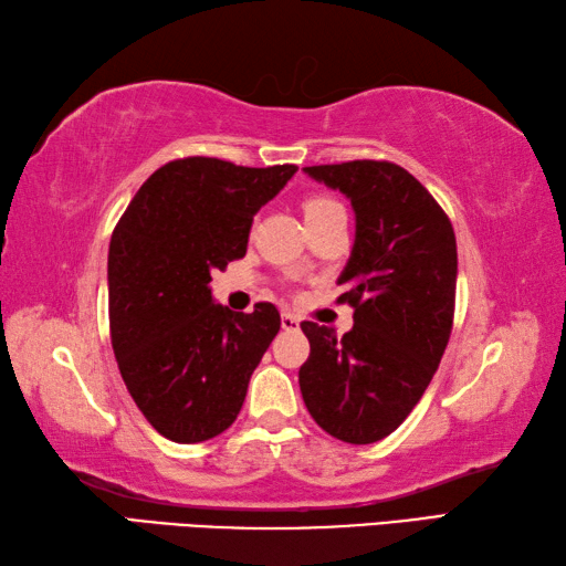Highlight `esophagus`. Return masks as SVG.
<instances>
[{
  "mask_svg": "<svg viewBox=\"0 0 566 566\" xmlns=\"http://www.w3.org/2000/svg\"><path fill=\"white\" fill-rule=\"evenodd\" d=\"M282 328H284V332H296V328H300V318H296L290 312H284L282 314Z\"/></svg>",
  "mask_w": 566,
  "mask_h": 566,
  "instance_id": "obj_1",
  "label": "esophagus"
}]
</instances>
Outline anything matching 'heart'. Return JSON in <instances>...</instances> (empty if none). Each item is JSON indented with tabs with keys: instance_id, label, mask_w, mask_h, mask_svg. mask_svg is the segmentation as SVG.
I'll list each match as a JSON object with an SVG mask.
<instances>
[{
	"instance_id": "1",
	"label": "heart",
	"mask_w": 566,
	"mask_h": 566,
	"mask_svg": "<svg viewBox=\"0 0 566 566\" xmlns=\"http://www.w3.org/2000/svg\"><path fill=\"white\" fill-rule=\"evenodd\" d=\"M328 205H334V200H328V198H310V200L304 202V218H310V214H316V212L326 210Z\"/></svg>"
}]
</instances>
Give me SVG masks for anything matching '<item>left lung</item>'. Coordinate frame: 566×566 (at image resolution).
<instances>
[{
  "label": "left lung",
  "mask_w": 566,
  "mask_h": 566,
  "mask_svg": "<svg viewBox=\"0 0 566 566\" xmlns=\"http://www.w3.org/2000/svg\"><path fill=\"white\" fill-rule=\"evenodd\" d=\"M304 172L352 200L356 240L338 276L354 328L336 338L334 328L302 322L310 338L302 398L328 436L368 446L403 423L443 358L455 314V232L433 195L396 163Z\"/></svg>",
  "instance_id": "1"
}]
</instances>
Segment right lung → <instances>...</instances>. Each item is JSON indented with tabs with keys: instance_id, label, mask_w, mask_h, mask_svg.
<instances>
[{
	"instance_id": "add662e5",
	"label": "right lung",
	"mask_w": 566,
	"mask_h": 566,
	"mask_svg": "<svg viewBox=\"0 0 566 566\" xmlns=\"http://www.w3.org/2000/svg\"><path fill=\"white\" fill-rule=\"evenodd\" d=\"M294 172L202 156L170 160L140 185L111 234L113 354L140 413L172 443H202L234 423L280 332L274 304L230 312L212 302L210 282L244 256L256 210Z\"/></svg>"
}]
</instances>
